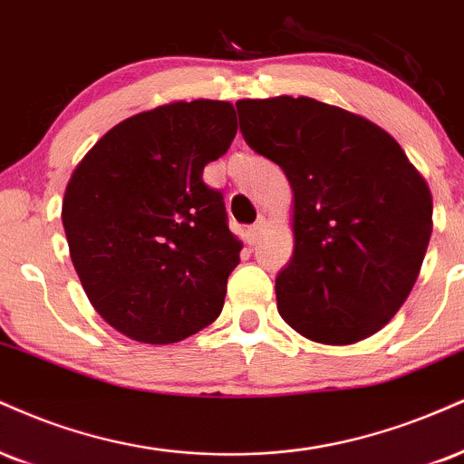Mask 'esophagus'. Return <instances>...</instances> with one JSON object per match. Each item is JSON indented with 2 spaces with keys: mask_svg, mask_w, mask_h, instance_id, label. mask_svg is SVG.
I'll list each match as a JSON object with an SVG mask.
<instances>
[{
  "mask_svg": "<svg viewBox=\"0 0 464 464\" xmlns=\"http://www.w3.org/2000/svg\"><path fill=\"white\" fill-rule=\"evenodd\" d=\"M264 231H266V220L261 218V220H256V225H253L246 231V242L250 244V246L259 244V239H261V236H264Z\"/></svg>",
  "mask_w": 464,
  "mask_h": 464,
  "instance_id": "34e87169",
  "label": "esophagus"
}]
</instances>
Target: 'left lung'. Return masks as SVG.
<instances>
[{"mask_svg":"<svg viewBox=\"0 0 464 464\" xmlns=\"http://www.w3.org/2000/svg\"><path fill=\"white\" fill-rule=\"evenodd\" d=\"M236 105L244 140L281 166L294 192L278 314L317 343L372 337L420 276L432 236L426 179L392 133L354 111L289 94Z\"/></svg>","mask_w":464,"mask_h":464,"instance_id":"1","label":"left lung"}]
</instances>
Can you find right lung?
Here are the masks:
<instances>
[{"label":"right lung","mask_w":464,"mask_h":464,"mask_svg":"<svg viewBox=\"0 0 464 464\" xmlns=\"http://www.w3.org/2000/svg\"><path fill=\"white\" fill-rule=\"evenodd\" d=\"M236 133L233 103L170 102L111 127L72 170L71 261L97 314L130 339L177 343L220 315L242 242L203 169Z\"/></svg>","instance_id":"add662e5"}]
</instances>
